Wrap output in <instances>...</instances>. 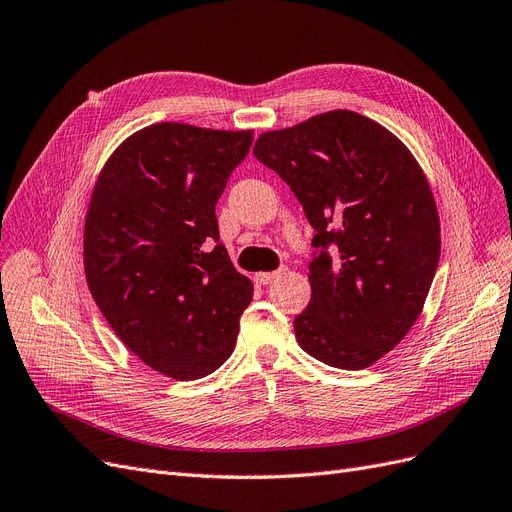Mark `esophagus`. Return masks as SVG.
<instances>
[{
    "mask_svg": "<svg viewBox=\"0 0 512 512\" xmlns=\"http://www.w3.org/2000/svg\"><path fill=\"white\" fill-rule=\"evenodd\" d=\"M286 273V267H281V269H277V271H271V273H256V284H260V286H269L271 281H275L277 277H281Z\"/></svg>",
    "mask_w": 512,
    "mask_h": 512,
    "instance_id": "34e87169",
    "label": "esophagus"
}]
</instances>
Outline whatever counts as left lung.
<instances>
[{"label":"left lung","instance_id":"obj_1","mask_svg":"<svg viewBox=\"0 0 512 512\" xmlns=\"http://www.w3.org/2000/svg\"><path fill=\"white\" fill-rule=\"evenodd\" d=\"M254 156L290 186L315 231L298 345L334 368L375 364L415 324L438 267L424 171L396 135L349 110L262 133Z\"/></svg>","mask_w":512,"mask_h":512}]
</instances>
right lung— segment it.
<instances>
[{
	"mask_svg": "<svg viewBox=\"0 0 512 512\" xmlns=\"http://www.w3.org/2000/svg\"><path fill=\"white\" fill-rule=\"evenodd\" d=\"M252 131L158 122L99 173L84 224L91 294L133 354L178 381L233 354L254 286L220 243L216 203Z\"/></svg>",
	"mask_w": 512,
	"mask_h": 512,
	"instance_id": "right-lung-1",
	"label": "right lung"
}]
</instances>
